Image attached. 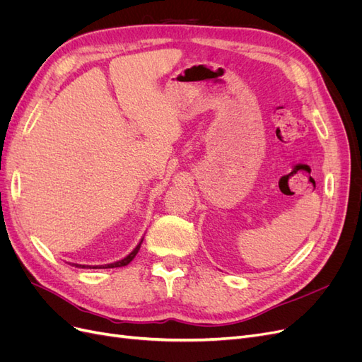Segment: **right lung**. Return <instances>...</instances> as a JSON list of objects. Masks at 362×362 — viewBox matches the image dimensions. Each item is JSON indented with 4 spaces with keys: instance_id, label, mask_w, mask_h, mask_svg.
Returning <instances> with one entry per match:
<instances>
[{
    "instance_id": "obj_1",
    "label": "right lung",
    "mask_w": 362,
    "mask_h": 362,
    "mask_svg": "<svg viewBox=\"0 0 362 362\" xmlns=\"http://www.w3.org/2000/svg\"><path fill=\"white\" fill-rule=\"evenodd\" d=\"M141 242H144V240H141ZM141 242L137 245V247L131 252V254L128 255V257H125L124 259H120V261H116V262H112V264H105V266H100V269H113V267H122V266H127V264H129L131 261H133V258L137 255V252H139V249H140V245H141ZM75 267H81V269H96L98 266H81V264H74Z\"/></svg>"
}]
</instances>
